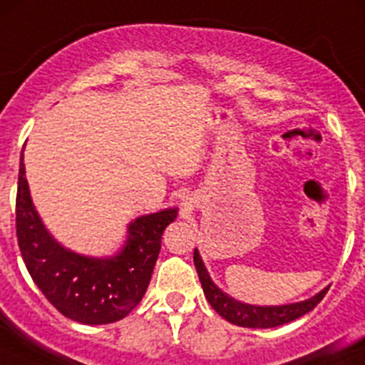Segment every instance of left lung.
<instances>
[{
	"instance_id": "1",
	"label": "left lung",
	"mask_w": 365,
	"mask_h": 365,
	"mask_svg": "<svg viewBox=\"0 0 365 365\" xmlns=\"http://www.w3.org/2000/svg\"><path fill=\"white\" fill-rule=\"evenodd\" d=\"M194 264H196L197 275H200L201 286H203L205 297L206 300L210 302V305L230 323L238 327H247V329H272V327H279L284 325V323L293 322V319L300 318V316L312 311V309L323 300L327 292H329V288H325L316 297L309 298V300L305 302H298V304L277 305V307H256V305L240 304V302L224 295V293L213 284L212 279H210L208 272H206L203 261H201L197 251L194 252Z\"/></svg>"
}]
</instances>
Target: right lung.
Returning a JSON list of instances; mask_svg holds the SVG:
<instances>
[{
	"instance_id": "obj_1",
	"label": "right lung",
	"mask_w": 365,
	"mask_h": 365,
	"mask_svg": "<svg viewBox=\"0 0 365 365\" xmlns=\"http://www.w3.org/2000/svg\"><path fill=\"white\" fill-rule=\"evenodd\" d=\"M176 213V208H169L134 220L127 247L113 259L65 251L51 238L33 208L21 153L16 197L21 256L43 297L73 322L86 325L118 322L141 302L159 257L162 233Z\"/></svg>"
}]
</instances>
